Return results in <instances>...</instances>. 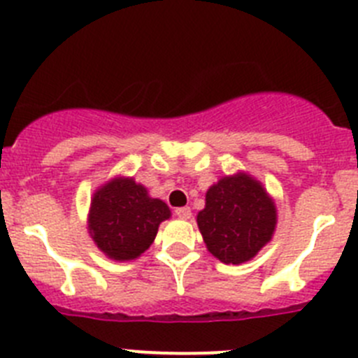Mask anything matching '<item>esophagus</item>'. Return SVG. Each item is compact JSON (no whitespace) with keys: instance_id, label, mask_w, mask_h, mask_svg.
Listing matches in <instances>:
<instances>
[{"instance_id":"34e87169","label":"esophagus","mask_w":358,"mask_h":358,"mask_svg":"<svg viewBox=\"0 0 358 358\" xmlns=\"http://www.w3.org/2000/svg\"><path fill=\"white\" fill-rule=\"evenodd\" d=\"M175 215L180 219H191L192 212L189 207H178V208H175Z\"/></svg>"}]
</instances>
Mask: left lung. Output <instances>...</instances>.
I'll return each mask as SVG.
<instances>
[{"label": "left lung", "instance_id": "8db88e82", "mask_svg": "<svg viewBox=\"0 0 358 358\" xmlns=\"http://www.w3.org/2000/svg\"><path fill=\"white\" fill-rule=\"evenodd\" d=\"M276 210L264 187L248 175L224 176L207 191L198 227L208 251L224 264L253 259L271 241Z\"/></svg>", "mask_w": 358, "mask_h": 358}]
</instances>
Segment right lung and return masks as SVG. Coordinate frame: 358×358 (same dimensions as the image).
<instances>
[{
	"instance_id": "right-lung-1",
	"label": "right lung",
	"mask_w": 358,
	"mask_h": 358,
	"mask_svg": "<svg viewBox=\"0 0 358 358\" xmlns=\"http://www.w3.org/2000/svg\"><path fill=\"white\" fill-rule=\"evenodd\" d=\"M171 215L162 199L150 198L131 178H115L94 194L89 230L99 250L114 260H134L155 241L159 224Z\"/></svg>"
}]
</instances>
